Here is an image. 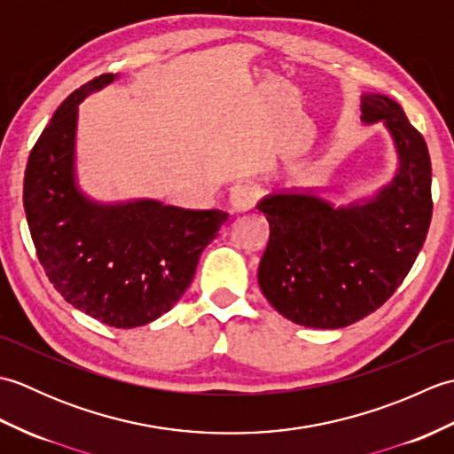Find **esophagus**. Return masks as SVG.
Segmentation results:
<instances>
[{
  "instance_id": "34e87169",
  "label": "esophagus",
  "mask_w": 454,
  "mask_h": 454,
  "mask_svg": "<svg viewBox=\"0 0 454 454\" xmlns=\"http://www.w3.org/2000/svg\"><path fill=\"white\" fill-rule=\"evenodd\" d=\"M259 199V191L255 185H249V183H238L232 189H230L228 195V208L234 215L239 212H247L255 207Z\"/></svg>"
}]
</instances>
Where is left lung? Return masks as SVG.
Returning <instances> with one entry per match:
<instances>
[{
  "instance_id": "8db88e82",
  "label": "left lung",
  "mask_w": 454,
  "mask_h": 454,
  "mask_svg": "<svg viewBox=\"0 0 454 454\" xmlns=\"http://www.w3.org/2000/svg\"><path fill=\"white\" fill-rule=\"evenodd\" d=\"M361 121L380 122L398 169L376 195L335 207L312 189L271 192L257 202L269 242L257 271L278 314L304 327L337 330L380 308L416 262L433 215L427 144L400 105L361 95Z\"/></svg>"
}]
</instances>
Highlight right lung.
Instances as JSON below:
<instances>
[{"label": "right lung", "mask_w": 454, "mask_h": 454, "mask_svg": "<svg viewBox=\"0 0 454 454\" xmlns=\"http://www.w3.org/2000/svg\"><path fill=\"white\" fill-rule=\"evenodd\" d=\"M117 78L99 75L56 109L28 156L23 205L38 262L64 301L130 330L171 310L228 215L153 199L107 205L83 195L75 181L78 105Z\"/></svg>", "instance_id": "add662e5"}]
</instances>
